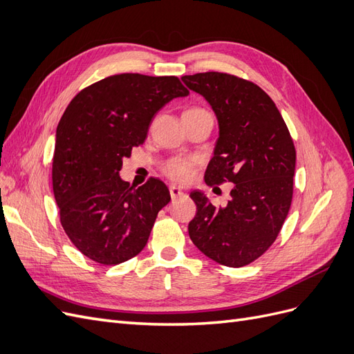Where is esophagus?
I'll return each mask as SVG.
<instances>
[{
    "label": "esophagus",
    "instance_id": "1",
    "mask_svg": "<svg viewBox=\"0 0 354 354\" xmlns=\"http://www.w3.org/2000/svg\"><path fill=\"white\" fill-rule=\"evenodd\" d=\"M183 194H185V192L181 190L180 187H177V186H171V187H169V195H171V198H173V199L181 196Z\"/></svg>",
    "mask_w": 354,
    "mask_h": 354
}]
</instances>
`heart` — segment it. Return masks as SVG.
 Masks as SVG:
<instances>
[{"instance_id":"obj_1","label":"heart","mask_w":354,"mask_h":354,"mask_svg":"<svg viewBox=\"0 0 354 354\" xmlns=\"http://www.w3.org/2000/svg\"><path fill=\"white\" fill-rule=\"evenodd\" d=\"M192 111H202L199 108H194L189 109L186 112H192ZM195 159L190 158H173L167 160L164 164L162 169L164 173L174 181H187L192 176V171L195 168Z\"/></svg>"}]
</instances>
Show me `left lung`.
Listing matches in <instances>:
<instances>
[{"mask_svg":"<svg viewBox=\"0 0 354 354\" xmlns=\"http://www.w3.org/2000/svg\"><path fill=\"white\" fill-rule=\"evenodd\" d=\"M216 112L220 137L205 183H233L226 207L195 190L196 216L189 236L211 260L243 267L261 257L279 234L291 208L295 146L270 95L259 85L223 72L181 78Z\"/></svg>","mask_w":354,"mask_h":354,"instance_id":"1","label":"left lung"}]
</instances>
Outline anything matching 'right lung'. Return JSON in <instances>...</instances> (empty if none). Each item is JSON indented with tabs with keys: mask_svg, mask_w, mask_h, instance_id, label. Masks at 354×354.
<instances>
[{
	"mask_svg": "<svg viewBox=\"0 0 354 354\" xmlns=\"http://www.w3.org/2000/svg\"><path fill=\"white\" fill-rule=\"evenodd\" d=\"M187 94L177 77L120 73L81 90L62 115L53 192L63 230L90 260L115 266L146 246L169 190L155 177L125 183L122 160L146 140L156 112Z\"/></svg>",
	"mask_w": 354,
	"mask_h": 354,
	"instance_id": "add662e5",
	"label": "right lung"
}]
</instances>
